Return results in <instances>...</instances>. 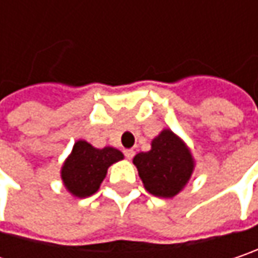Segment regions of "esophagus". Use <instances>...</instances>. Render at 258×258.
<instances>
[{
  "mask_svg": "<svg viewBox=\"0 0 258 258\" xmlns=\"http://www.w3.org/2000/svg\"><path fill=\"white\" fill-rule=\"evenodd\" d=\"M134 156H135V151H134V150H124V157H126V158L131 160Z\"/></svg>",
  "mask_w": 258,
  "mask_h": 258,
  "instance_id": "esophagus-1",
  "label": "esophagus"
}]
</instances>
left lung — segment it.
<instances>
[{
    "label": "left lung",
    "mask_w": 258,
    "mask_h": 258,
    "mask_svg": "<svg viewBox=\"0 0 258 258\" xmlns=\"http://www.w3.org/2000/svg\"><path fill=\"white\" fill-rule=\"evenodd\" d=\"M134 164L147 191L163 198L175 197L185 186L194 169L189 150L172 131H163L153 141L148 153L135 156Z\"/></svg>",
    "instance_id": "1"
}]
</instances>
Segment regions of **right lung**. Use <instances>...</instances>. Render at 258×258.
Here are the masks:
<instances>
[{
  "label": "right lung",
  "mask_w": 258,
  "mask_h": 258,
  "mask_svg": "<svg viewBox=\"0 0 258 258\" xmlns=\"http://www.w3.org/2000/svg\"><path fill=\"white\" fill-rule=\"evenodd\" d=\"M121 158L123 154L116 148L105 147L98 150L85 141H78L61 169L66 188L81 198L92 195L98 191L107 169Z\"/></svg>",
  "instance_id": "1"
}]
</instances>
